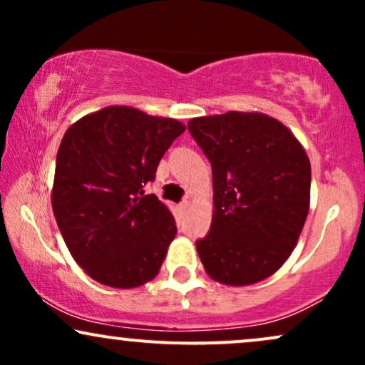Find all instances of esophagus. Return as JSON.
Returning a JSON list of instances; mask_svg holds the SVG:
<instances>
[{"label":"esophagus","mask_w":365,"mask_h":365,"mask_svg":"<svg viewBox=\"0 0 365 365\" xmlns=\"http://www.w3.org/2000/svg\"><path fill=\"white\" fill-rule=\"evenodd\" d=\"M188 206H190V200H188V199H183L182 202H180V211H182V212H187Z\"/></svg>","instance_id":"esophagus-1"}]
</instances>
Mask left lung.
Returning <instances> with one entry per match:
<instances>
[{"label": "left lung", "mask_w": 365, "mask_h": 365, "mask_svg": "<svg viewBox=\"0 0 365 365\" xmlns=\"http://www.w3.org/2000/svg\"><path fill=\"white\" fill-rule=\"evenodd\" d=\"M187 127L212 168L211 228L195 242L204 269L232 287L266 279L290 257L307 217V154L262 113L200 116Z\"/></svg>", "instance_id": "8db88e82"}]
</instances>
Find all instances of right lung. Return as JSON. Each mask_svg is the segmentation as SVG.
I'll list each match as a JSON object with an SVG mask.
<instances>
[{"label":"right lung","instance_id":"add662e5","mask_svg":"<svg viewBox=\"0 0 365 365\" xmlns=\"http://www.w3.org/2000/svg\"><path fill=\"white\" fill-rule=\"evenodd\" d=\"M185 125L135 108L108 106L65 132L53 212L78 266L96 282L135 288L158 274L177 235L170 209L144 187Z\"/></svg>","mask_w":365,"mask_h":365}]
</instances>
